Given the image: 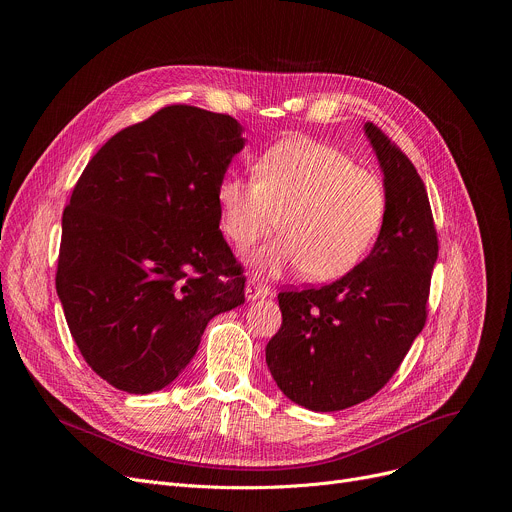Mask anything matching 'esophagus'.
<instances>
[{"label":"esophagus","mask_w":512,"mask_h":512,"mask_svg":"<svg viewBox=\"0 0 512 512\" xmlns=\"http://www.w3.org/2000/svg\"><path fill=\"white\" fill-rule=\"evenodd\" d=\"M245 296H247V300L267 298V296H269V289H267L265 285H261L259 281L249 279V281H247V287H245Z\"/></svg>","instance_id":"1"}]
</instances>
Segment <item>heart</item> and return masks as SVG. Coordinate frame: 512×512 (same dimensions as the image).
<instances>
[{
  "mask_svg": "<svg viewBox=\"0 0 512 512\" xmlns=\"http://www.w3.org/2000/svg\"><path fill=\"white\" fill-rule=\"evenodd\" d=\"M221 229L245 251L277 229L283 239L253 255L265 275L306 269L316 281L352 271L377 241L387 212L381 178L316 139H285L255 164V180L227 174L216 188Z\"/></svg>",
  "mask_w": 512,
  "mask_h": 512,
  "instance_id": "1",
  "label": "heart"
}]
</instances>
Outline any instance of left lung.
Instances as JSON below:
<instances>
[{
    "label": "left lung",
    "mask_w": 512,
    "mask_h": 512,
    "mask_svg": "<svg viewBox=\"0 0 512 512\" xmlns=\"http://www.w3.org/2000/svg\"><path fill=\"white\" fill-rule=\"evenodd\" d=\"M364 133L387 192L377 243L340 279L281 291V328L265 348L277 387L312 411H340L381 391L427 318L437 233L423 180L377 125L364 123Z\"/></svg>",
    "instance_id": "obj_1"
}]
</instances>
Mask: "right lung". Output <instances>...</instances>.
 Wrapping results in <instances>:
<instances>
[{
	"instance_id": "right-lung-1",
	"label": "right lung",
	"mask_w": 512,
	"mask_h": 512,
	"mask_svg": "<svg viewBox=\"0 0 512 512\" xmlns=\"http://www.w3.org/2000/svg\"><path fill=\"white\" fill-rule=\"evenodd\" d=\"M241 133L231 115L164 107L115 133L72 190L56 291L83 358L119 391L170 385L206 324L245 302L216 202Z\"/></svg>"
}]
</instances>
